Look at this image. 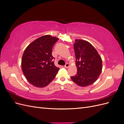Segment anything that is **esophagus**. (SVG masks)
Masks as SVG:
<instances>
[{
	"label": "esophagus",
	"instance_id": "34e87169",
	"mask_svg": "<svg viewBox=\"0 0 124 124\" xmlns=\"http://www.w3.org/2000/svg\"><path fill=\"white\" fill-rule=\"evenodd\" d=\"M69 67V63H67L64 66V67H65V68H68Z\"/></svg>",
	"mask_w": 124,
	"mask_h": 124
}]
</instances>
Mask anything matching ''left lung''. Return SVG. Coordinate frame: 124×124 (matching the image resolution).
Here are the masks:
<instances>
[{
  "label": "left lung",
  "instance_id": "1",
  "mask_svg": "<svg viewBox=\"0 0 124 124\" xmlns=\"http://www.w3.org/2000/svg\"><path fill=\"white\" fill-rule=\"evenodd\" d=\"M74 49L77 73L71 77L75 83L81 87L92 85L98 79L102 69V59L96 48L88 41L76 39Z\"/></svg>",
  "mask_w": 124,
  "mask_h": 124
}]
</instances>
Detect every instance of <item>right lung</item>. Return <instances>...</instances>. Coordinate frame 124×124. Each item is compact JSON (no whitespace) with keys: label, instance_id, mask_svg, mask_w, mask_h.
<instances>
[{"label":"right lung","instance_id":"obj_1","mask_svg":"<svg viewBox=\"0 0 124 124\" xmlns=\"http://www.w3.org/2000/svg\"><path fill=\"white\" fill-rule=\"evenodd\" d=\"M58 38L46 35L30 43L22 58V69L26 79L37 87H46L53 80L59 68L54 65L52 48Z\"/></svg>","mask_w":124,"mask_h":124}]
</instances>
